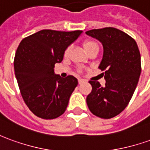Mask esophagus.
Instances as JSON below:
<instances>
[{"mask_svg":"<svg viewBox=\"0 0 150 150\" xmlns=\"http://www.w3.org/2000/svg\"><path fill=\"white\" fill-rule=\"evenodd\" d=\"M79 84H82V83H86V80H84V79H79Z\"/></svg>","mask_w":150,"mask_h":150,"instance_id":"1","label":"esophagus"}]
</instances>
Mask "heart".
<instances>
[{"instance_id": "obj_1", "label": "heart", "mask_w": 150, "mask_h": 150, "mask_svg": "<svg viewBox=\"0 0 150 150\" xmlns=\"http://www.w3.org/2000/svg\"><path fill=\"white\" fill-rule=\"evenodd\" d=\"M83 46H84V49L88 52V50H90L92 48L95 47V46H98L97 43L93 40H86L85 42L83 43ZM69 50H70V48H67L66 51H65V55H67L68 53H69Z\"/></svg>"}]
</instances>
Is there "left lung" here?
<instances>
[{
  "label": "left lung",
  "instance_id": "8db88e82",
  "mask_svg": "<svg viewBox=\"0 0 150 150\" xmlns=\"http://www.w3.org/2000/svg\"><path fill=\"white\" fill-rule=\"evenodd\" d=\"M85 33L102 44L99 68L105 71V87L90 80L92 92L87 105L94 115L111 119L127 107L135 92L141 72V53L135 40L119 29L105 28Z\"/></svg>",
  "mask_w": 150,
  "mask_h": 150
}]
</instances>
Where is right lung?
I'll return each instance as SVG.
<instances>
[{"mask_svg": "<svg viewBox=\"0 0 150 150\" xmlns=\"http://www.w3.org/2000/svg\"><path fill=\"white\" fill-rule=\"evenodd\" d=\"M82 32L41 30L18 47L13 62L18 84L26 105L39 118L56 119L66 111L78 80L73 75H56L54 65Z\"/></svg>", "mask_w": 150, "mask_h": 150, "instance_id": "add662e5", "label": "right lung"}]
</instances>
